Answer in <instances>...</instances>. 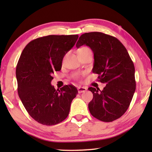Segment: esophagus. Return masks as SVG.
I'll use <instances>...</instances> for the list:
<instances>
[{
  "label": "esophagus",
  "instance_id": "esophagus-1",
  "mask_svg": "<svg viewBox=\"0 0 152 152\" xmlns=\"http://www.w3.org/2000/svg\"><path fill=\"white\" fill-rule=\"evenodd\" d=\"M87 90L86 87H82V86H80L78 87V93H82V92H85Z\"/></svg>",
  "mask_w": 152,
  "mask_h": 152
}]
</instances>
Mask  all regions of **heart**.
<instances>
[{
    "instance_id": "b5f03b06",
    "label": "heart",
    "mask_w": 152,
    "mask_h": 152,
    "mask_svg": "<svg viewBox=\"0 0 152 152\" xmlns=\"http://www.w3.org/2000/svg\"><path fill=\"white\" fill-rule=\"evenodd\" d=\"M88 50H90V49L88 48H87V47H82V48H81L79 50V51H78V52H80V51H88ZM78 74H74V75L73 76V77L74 78H76V79H78Z\"/></svg>"
}]
</instances>
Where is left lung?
Returning a JSON list of instances; mask_svg holds the SVG:
<instances>
[{
    "label": "left lung",
    "instance_id": "obj_1",
    "mask_svg": "<svg viewBox=\"0 0 152 152\" xmlns=\"http://www.w3.org/2000/svg\"><path fill=\"white\" fill-rule=\"evenodd\" d=\"M86 45L94 53L92 72L106 83L102 91L89 87L93 99L89 102L91 114L104 122L119 119L129 107L135 91V67L125 46L116 37L101 32H90L79 37L76 46Z\"/></svg>",
    "mask_w": 152,
    "mask_h": 152
}]
</instances>
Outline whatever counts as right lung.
<instances>
[{
  "label": "right lung",
  "mask_w": 152,
  "mask_h": 152,
  "mask_svg": "<svg viewBox=\"0 0 152 152\" xmlns=\"http://www.w3.org/2000/svg\"><path fill=\"white\" fill-rule=\"evenodd\" d=\"M78 38V35L37 38L25 46L18 61V94L30 116L41 124H58L68 116L78 90L72 84L56 90L51 82L52 74L61 70L63 58Z\"/></svg>",
  "instance_id": "1"
}]
</instances>
